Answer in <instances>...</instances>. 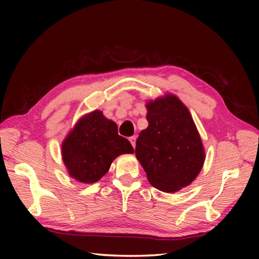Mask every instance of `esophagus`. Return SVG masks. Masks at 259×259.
<instances>
[{
  "label": "esophagus",
  "mask_w": 259,
  "mask_h": 259,
  "mask_svg": "<svg viewBox=\"0 0 259 259\" xmlns=\"http://www.w3.org/2000/svg\"><path fill=\"white\" fill-rule=\"evenodd\" d=\"M129 140H130V142H131V145H133V147L136 148V140H137L136 137H130Z\"/></svg>",
  "instance_id": "esophagus-1"
}]
</instances>
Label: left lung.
I'll return each instance as SVG.
<instances>
[{
    "instance_id": "8db88e82",
    "label": "left lung",
    "mask_w": 259,
    "mask_h": 259,
    "mask_svg": "<svg viewBox=\"0 0 259 259\" xmlns=\"http://www.w3.org/2000/svg\"><path fill=\"white\" fill-rule=\"evenodd\" d=\"M148 128L136 142V157L149 183L164 192L189 186L200 172L205 150L188 108L174 95L147 103Z\"/></svg>"
}]
</instances>
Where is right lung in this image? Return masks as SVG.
Here are the masks:
<instances>
[{
	"label": "right lung",
	"mask_w": 259,
	"mask_h": 259,
	"mask_svg": "<svg viewBox=\"0 0 259 259\" xmlns=\"http://www.w3.org/2000/svg\"><path fill=\"white\" fill-rule=\"evenodd\" d=\"M122 153H134L133 146L99 110L82 117L62 142V159L70 177L83 184L100 180Z\"/></svg>",
	"instance_id": "obj_1"
}]
</instances>
